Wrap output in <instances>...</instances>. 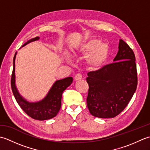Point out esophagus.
Returning <instances> with one entry per match:
<instances>
[{"label":"esophagus","instance_id":"1","mask_svg":"<svg viewBox=\"0 0 150 150\" xmlns=\"http://www.w3.org/2000/svg\"><path fill=\"white\" fill-rule=\"evenodd\" d=\"M82 79V75L81 74H80V73H78V74H77L75 76V81H79Z\"/></svg>","mask_w":150,"mask_h":150}]
</instances>
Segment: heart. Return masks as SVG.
Listing matches in <instances>:
<instances>
[{
  "label": "heart",
  "instance_id": "1",
  "mask_svg": "<svg viewBox=\"0 0 150 150\" xmlns=\"http://www.w3.org/2000/svg\"><path fill=\"white\" fill-rule=\"evenodd\" d=\"M79 52L88 55V62L92 68H99L103 66L109 55L110 47L108 44L100 42L98 39H90L82 43L79 48Z\"/></svg>",
  "mask_w": 150,
  "mask_h": 150
}]
</instances>
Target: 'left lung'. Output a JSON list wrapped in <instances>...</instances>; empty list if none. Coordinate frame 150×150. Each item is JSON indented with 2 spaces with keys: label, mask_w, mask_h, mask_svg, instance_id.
<instances>
[{
  "label": "left lung",
  "mask_w": 150,
  "mask_h": 150,
  "mask_svg": "<svg viewBox=\"0 0 150 150\" xmlns=\"http://www.w3.org/2000/svg\"><path fill=\"white\" fill-rule=\"evenodd\" d=\"M114 62L88 73L87 105L92 115L113 118L126 107L137 86L135 56L133 50L120 39Z\"/></svg>",
  "instance_id": "1"
}]
</instances>
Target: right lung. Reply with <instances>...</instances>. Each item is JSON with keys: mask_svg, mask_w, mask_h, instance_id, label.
Instances as JSON below:
<instances>
[{"mask_svg": "<svg viewBox=\"0 0 150 150\" xmlns=\"http://www.w3.org/2000/svg\"><path fill=\"white\" fill-rule=\"evenodd\" d=\"M39 39V37H35L27 41L22 47ZM16 55L17 52L15 53L13 57V68L11 79V86L13 93L17 103L28 115L34 119L44 120L52 119L57 115L61 107V98L63 91L71 85L73 82V78L69 77L56 81L43 99L35 103H31L25 99L19 93L16 87L15 74Z\"/></svg>", "mask_w": 150, "mask_h": 150, "instance_id": "1", "label": "right lung"}]
</instances>
